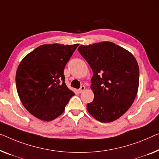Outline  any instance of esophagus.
<instances>
[{
  "label": "esophagus",
  "mask_w": 159,
  "mask_h": 159,
  "mask_svg": "<svg viewBox=\"0 0 159 159\" xmlns=\"http://www.w3.org/2000/svg\"><path fill=\"white\" fill-rule=\"evenodd\" d=\"M85 89H86V88H85L84 86H80V88L79 89V93H82V92L84 91V90H85Z\"/></svg>",
  "instance_id": "obj_1"
}]
</instances>
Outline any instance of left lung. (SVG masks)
I'll list each match as a JSON object with an SVG mask.
<instances>
[{"label": "left lung", "mask_w": 159, "mask_h": 159, "mask_svg": "<svg viewBox=\"0 0 159 159\" xmlns=\"http://www.w3.org/2000/svg\"><path fill=\"white\" fill-rule=\"evenodd\" d=\"M79 51L93 70L91 89L94 98L87 104L97 120L118 119L131 107L139 89V68L135 57L112 42L81 45Z\"/></svg>", "instance_id": "left-lung-1"}]
</instances>
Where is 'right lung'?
Returning a JSON list of instances; mask_svg holds the SVG:
<instances>
[{
	"instance_id": "obj_1",
	"label": "right lung",
	"mask_w": 159,
	"mask_h": 159,
	"mask_svg": "<svg viewBox=\"0 0 159 159\" xmlns=\"http://www.w3.org/2000/svg\"><path fill=\"white\" fill-rule=\"evenodd\" d=\"M79 44H45L34 50L19 64L16 89L28 111L49 121L62 114L74 93L66 86L64 68Z\"/></svg>"
}]
</instances>
